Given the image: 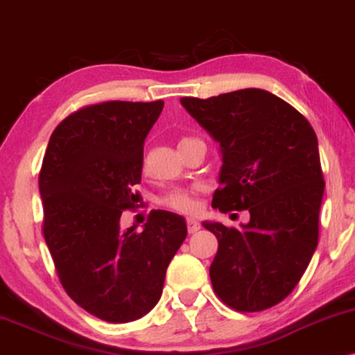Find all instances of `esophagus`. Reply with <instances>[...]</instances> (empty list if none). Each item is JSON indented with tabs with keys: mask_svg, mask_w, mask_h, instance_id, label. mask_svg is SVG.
<instances>
[{
	"mask_svg": "<svg viewBox=\"0 0 355 355\" xmlns=\"http://www.w3.org/2000/svg\"><path fill=\"white\" fill-rule=\"evenodd\" d=\"M198 230H200V223L193 220V218H187V231L193 234V232H197Z\"/></svg>",
	"mask_w": 355,
	"mask_h": 355,
	"instance_id": "obj_1",
	"label": "esophagus"
}]
</instances>
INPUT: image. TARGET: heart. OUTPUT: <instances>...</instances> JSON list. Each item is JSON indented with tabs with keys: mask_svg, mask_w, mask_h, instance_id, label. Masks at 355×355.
<instances>
[{
	"mask_svg": "<svg viewBox=\"0 0 355 355\" xmlns=\"http://www.w3.org/2000/svg\"><path fill=\"white\" fill-rule=\"evenodd\" d=\"M191 140L193 139H182L181 142H179V147L191 142ZM163 203L179 213H193L197 210V200L196 197H193L192 191H174L163 198Z\"/></svg>",
	"mask_w": 355,
	"mask_h": 355,
	"instance_id": "b5f03b06",
	"label": "heart"
}]
</instances>
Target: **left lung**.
<instances>
[{
  "label": "left lung",
  "instance_id": "obj_1",
  "mask_svg": "<svg viewBox=\"0 0 355 355\" xmlns=\"http://www.w3.org/2000/svg\"><path fill=\"white\" fill-rule=\"evenodd\" d=\"M181 105L220 144L211 207L249 210L242 230L216 221L210 278L218 297L239 312H260L295 288L318 244L324 182L318 140L307 119L279 96L242 89Z\"/></svg>",
  "mask_w": 355,
  "mask_h": 355
}]
</instances>
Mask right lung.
Here are the masks:
<instances>
[{
	"mask_svg": "<svg viewBox=\"0 0 355 355\" xmlns=\"http://www.w3.org/2000/svg\"><path fill=\"white\" fill-rule=\"evenodd\" d=\"M150 103L106 101L67 116L51 134L40 179L43 236L62 288L110 323L142 318L158 304L186 220L153 210L142 231L123 230L140 184L144 144L162 114Z\"/></svg>",
	"mask_w": 355,
	"mask_h": 355,
	"instance_id": "right-lung-1",
	"label": "right lung"
}]
</instances>
